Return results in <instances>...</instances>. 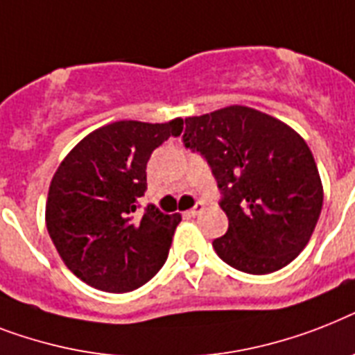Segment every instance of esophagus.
Masks as SVG:
<instances>
[{
  "label": "esophagus",
  "mask_w": 355,
  "mask_h": 355,
  "mask_svg": "<svg viewBox=\"0 0 355 355\" xmlns=\"http://www.w3.org/2000/svg\"><path fill=\"white\" fill-rule=\"evenodd\" d=\"M203 209H205V203H203V201H198L191 211H189V214H191V216H198V214L203 212Z\"/></svg>",
  "instance_id": "1"
}]
</instances>
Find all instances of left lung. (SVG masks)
Returning a JSON list of instances; mask_svg holds the SVG:
<instances>
[{
    "mask_svg": "<svg viewBox=\"0 0 355 355\" xmlns=\"http://www.w3.org/2000/svg\"><path fill=\"white\" fill-rule=\"evenodd\" d=\"M183 144L209 163L229 229L212 248L231 268L279 271L310 242L322 209L311 150L279 119L248 106L185 119Z\"/></svg>",
    "mask_w": 355,
    "mask_h": 355,
    "instance_id": "left-lung-1",
    "label": "left lung"
}]
</instances>
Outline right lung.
I'll return each instance as SVG.
<instances>
[{
    "instance_id": "add662e5",
    "label": "right lung",
    "mask_w": 355,
    "mask_h": 355,
    "mask_svg": "<svg viewBox=\"0 0 355 355\" xmlns=\"http://www.w3.org/2000/svg\"><path fill=\"white\" fill-rule=\"evenodd\" d=\"M183 119L164 124L119 121L84 137L53 175L45 205L49 236L86 284L126 293L146 284L168 257L180 214L139 211L146 163Z\"/></svg>"
}]
</instances>
